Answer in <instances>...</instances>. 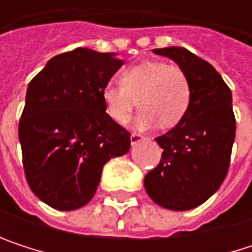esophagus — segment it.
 Listing matches in <instances>:
<instances>
[{
	"instance_id": "obj_1",
	"label": "esophagus",
	"mask_w": 252,
	"mask_h": 252,
	"mask_svg": "<svg viewBox=\"0 0 252 252\" xmlns=\"http://www.w3.org/2000/svg\"><path fill=\"white\" fill-rule=\"evenodd\" d=\"M129 140H131V144H137L138 141L144 140V135H141V134H138V132H132V134L129 135Z\"/></svg>"
}]
</instances>
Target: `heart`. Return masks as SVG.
<instances>
[{"label":"heart","mask_w":252,"mask_h":252,"mask_svg":"<svg viewBox=\"0 0 252 252\" xmlns=\"http://www.w3.org/2000/svg\"><path fill=\"white\" fill-rule=\"evenodd\" d=\"M102 102L108 117L126 124L134 108L141 111L135 126L146 129L160 123L163 128L176 126L191 102V83L187 73L163 61H144L121 73V84L108 83L102 89Z\"/></svg>","instance_id":"heart-1"}]
</instances>
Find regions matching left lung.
I'll return each mask as SVG.
<instances>
[{
    "mask_svg": "<svg viewBox=\"0 0 252 252\" xmlns=\"http://www.w3.org/2000/svg\"><path fill=\"white\" fill-rule=\"evenodd\" d=\"M187 73L191 102L185 117L156 138L159 165L144 178L149 197L169 210H189L209 200L226 178L236 121L232 93L220 74L185 48L153 49Z\"/></svg>",
    "mask_w": 252,
    "mask_h": 252,
    "instance_id": "obj_1",
    "label": "left lung"
}]
</instances>
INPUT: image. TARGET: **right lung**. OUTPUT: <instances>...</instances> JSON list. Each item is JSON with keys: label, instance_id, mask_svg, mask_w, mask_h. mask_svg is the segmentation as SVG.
I'll use <instances>...</instances> for the list:
<instances>
[{"label": "right lung", "instance_id": "right-lung-1", "mask_svg": "<svg viewBox=\"0 0 252 252\" xmlns=\"http://www.w3.org/2000/svg\"><path fill=\"white\" fill-rule=\"evenodd\" d=\"M123 65L112 52L76 48L29 83L19 124L25 175L33 194L57 210L86 206L103 165L129 150V132L102 102V89Z\"/></svg>", "mask_w": 252, "mask_h": 252}]
</instances>
